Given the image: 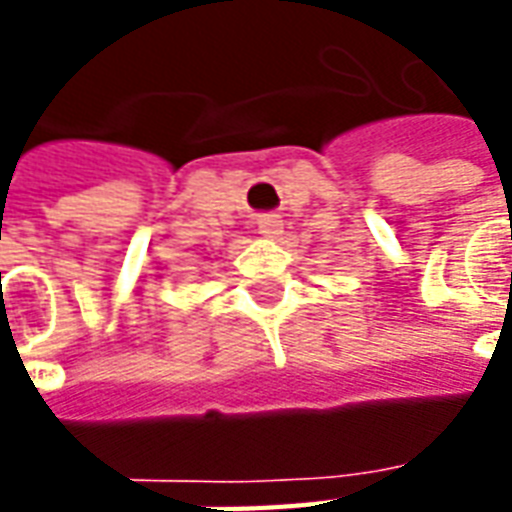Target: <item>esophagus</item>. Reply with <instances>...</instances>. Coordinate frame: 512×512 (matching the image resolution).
<instances>
[{"label": "esophagus", "instance_id": "1", "mask_svg": "<svg viewBox=\"0 0 512 512\" xmlns=\"http://www.w3.org/2000/svg\"><path fill=\"white\" fill-rule=\"evenodd\" d=\"M257 230L266 238H274V235L282 233V219L277 213H263V216H257Z\"/></svg>", "mask_w": 512, "mask_h": 512}]
</instances>
